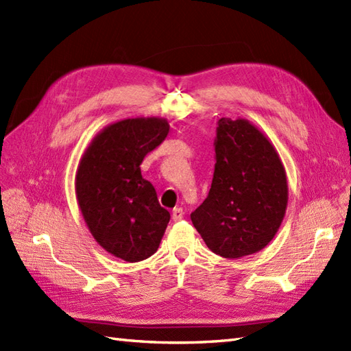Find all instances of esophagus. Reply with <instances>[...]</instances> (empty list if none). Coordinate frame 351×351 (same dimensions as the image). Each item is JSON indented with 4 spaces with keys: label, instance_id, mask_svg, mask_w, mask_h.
<instances>
[{
    "label": "esophagus",
    "instance_id": "1",
    "mask_svg": "<svg viewBox=\"0 0 351 351\" xmlns=\"http://www.w3.org/2000/svg\"><path fill=\"white\" fill-rule=\"evenodd\" d=\"M184 215H185V212L182 208H175L172 212V218H173V221H181L184 218Z\"/></svg>",
    "mask_w": 351,
    "mask_h": 351
}]
</instances>
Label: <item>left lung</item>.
Here are the masks:
<instances>
[{
  "label": "left lung",
  "mask_w": 351,
  "mask_h": 351,
  "mask_svg": "<svg viewBox=\"0 0 351 351\" xmlns=\"http://www.w3.org/2000/svg\"><path fill=\"white\" fill-rule=\"evenodd\" d=\"M215 172L206 200L191 213L213 254L241 258L273 240L287 206L286 172L273 143L245 120L221 119Z\"/></svg>",
  "instance_id": "left-lung-1"
}]
</instances>
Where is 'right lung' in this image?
I'll list each match as a JSON object with an SVG mask.
<instances>
[{"mask_svg": "<svg viewBox=\"0 0 351 351\" xmlns=\"http://www.w3.org/2000/svg\"><path fill=\"white\" fill-rule=\"evenodd\" d=\"M169 133L158 117L125 119L97 133L80 160L75 194L95 240L108 254L138 263L157 252L170 213L141 163Z\"/></svg>", "mask_w": 351, "mask_h": 351, "instance_id": "add662e5", "label": "right lung"}]
</instances>
